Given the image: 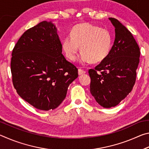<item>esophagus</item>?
<instances>
[{
    "instance_id": "1",
    "label": "esophagus",
    "mask_w": 149,
    "mask_h": 149,
    "mask_svg": "<svg viewBox=\"0 0 149 149\" xmlns=\"http://www.w3.org/2000/svg\"><path fill=\"white\" fill-rule=\"evenodd\" d=\"M85 73H86V72H85L84 70H83L81 68H79V70H78V74H79V75L84 74H85Z\"/></svg>"
}]
</instances>
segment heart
Returning a JSON list of instances; mask_svg holds the SVG:
<instances>
[{"label": "heart", "instance_id": "b5f03b06", "mask_svg": "<svg viewBox=\"0 0 149 149\" xmlns=\"http://www.w3.org/2000/svg\"><path fill=\"white\" fill-rule=\"evenodd\" d=\"M112 46V37L107 29L90 24H78L73 27L70 35L62 41L65 56L71 61L76 59L78 52H83L81 62L89 64L99 62L108 56Z\"/></svg>", "mask_w": 149, "mask_h": 149}]
</instances>
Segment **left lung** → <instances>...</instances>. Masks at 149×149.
<instances>
[{"instance_id":"obj_1","label":"left lung","mask_w":149,"mask_h":149,"mask_svg":"<svg viewBox=\"0 0 149 149\" xmlns=\"http://www.w3.org/2000/svg\"><path fill=\"white\" fill-rule=\"evenodd\" d=\"M115 27V40L109 54L95 69H90V91L99 104L109 108L118 105L132 91L139 63L140 49L129 30L109 17Z\"/></svg>"}]
</instances>
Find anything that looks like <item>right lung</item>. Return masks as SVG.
<instances>
[{
	"label": "right lung",
	"instance_id": "right-lung-1",
	"mask_svg": "<svg viewBox=\"0 0 149 149\" xmlns=\"http://www.w3.org/2000/svg\"><path fill=\"white\" fill-rule=\"evenodd\" d=\"M61 42L51 22L27 29L12 50V82L20 97L41 110L56 108L64 100L77 68L62 53Z\"/></svg>",
	"mask_w": 149,
	"mask_h": 149
}]
</instances>
